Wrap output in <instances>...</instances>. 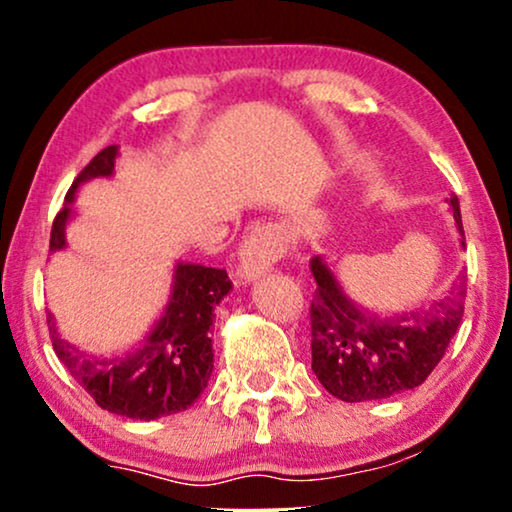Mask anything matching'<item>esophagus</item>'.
Instances as JSON below:
<instances>
[{
	"instance_id": "obj_1",
	"label": "esophagus",
	"mask_w": 512,
	"mask_h": 512,
	"mask_svg": "<svg viewBox=\"0 0 512 512\" xmlns=\"http://www.w3.org/2000/svg\"><path fill=\"white\" fill-rule=\"evenodd\" d=\"M284 256V240L277 228L272 226H254L244 235L240 244V265L237 275L244 282H254L275 265Z\"/></svg>"
}]
</instances>
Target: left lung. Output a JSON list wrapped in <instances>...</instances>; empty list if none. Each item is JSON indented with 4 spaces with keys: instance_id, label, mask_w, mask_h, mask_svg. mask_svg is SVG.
Segmentation results:
<instances>
[{
    "instance_id": "8db88e82",
    "label": "left lung",
    "mask_w": 512,
    "mask_h": 512,
    "mask_svg": "<svg viewBox=\"0 0 512 512\" xmlns=\"http://www.w3.org/2000/svg\"><path fill=\"white\" fill-rule=\"evenodd\" d=\"M461 226L459 200L450 198ZM464 244V242H461ZM317 291L310 305L312 370L328 394L345 403L380 401L415 389L433 373L464 314V282L429 307L380 319L354 305L321 256H314Z\"/></svg>"
}]
</instances>
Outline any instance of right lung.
Segmentation results:
<instances>
[{"instance_id":"right-lung-1","label":"right lung","mask_w":512,"mask_h":512,"mask_svg":"<svg viewBox=\"0 0 512 512\" xmlns=\"http://www.w3.org/2000/svg\"><path fill=\"white\" fill-rule=\"evenodd\" d=\"M118 146L102 149L83 167L65 195L51 230V251L65 249V226L72 216L69 205L83 181L111 177ZM233 289L226 270L205 268L195 263H177L170 303L158 324L146 335L137 352L114 359H97L60 338L53 314H48V333L58 359L69 375L95 398L102 410L130 419H158L184 412L198 401L214 370L209 326L214 307Z\"/></svg>"}]
</instances>
